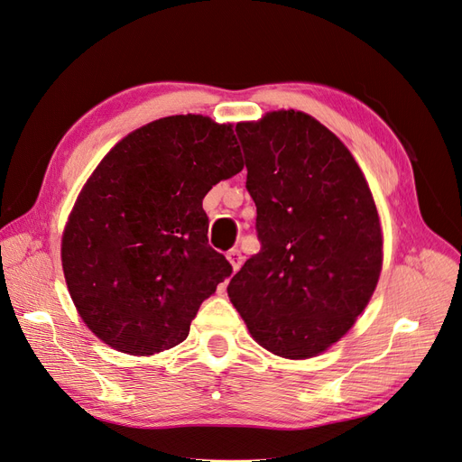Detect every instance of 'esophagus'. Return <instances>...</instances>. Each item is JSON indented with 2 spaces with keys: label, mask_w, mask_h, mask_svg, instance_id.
<instances>
[{
  "label": "esophagus",
  "mask_w": 462,
  "mask_h": 462,
  "mask_svg": "<svg viewBox=\"0 0 462 462\" xmlns=\"http://www.w3.org/2000/svg\"><path fill=\"white\" fill-rule=\"evenodd\" d=\"M227 260L231 262V265H233V272H236L243 265V253L239 248H231L229 253H227Z\"/></svg>",
  "instance_id": "1"
}]
</instances>
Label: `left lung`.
I'll use <instances>...</instances> for the list:
<instances>
[{"label": "left lung", "mask_w": 462, "mask_h": 462, "mask_svg": "<svg viewBox=\"0 0 462 462\" xmlns=\"http://www.w3.org/2000/svg\"><path fill=\"white\" fill-rule=\"evenodd\" d=\"M260 253L229 282L233 306L270 353L310 358L366 309L382 270V229L351 152L302 111L236 125Z\"/></svg>", "instance_id": "8db88e82"}]
</instances>
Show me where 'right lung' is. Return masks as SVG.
<instances>
[{"mask_svg":"<svg viewBox=\"0 0 462 462\" xmlns=\"http://www.w3.org/2000/svg\"><path fill=\"white\" fill-rule=\"evenodd\" d=\"M243 170L231 125L163 117L111 150L63 233L65 282L104 343L153 355L187 339L200 304L233 273L208 245L202 200Z\"/></svg>","mask_w":462,"mask_h":462,"instance_id":"add662e5","label":"right lung"}]
</instances>
